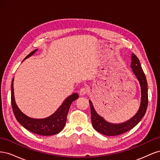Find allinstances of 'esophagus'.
<instances>
[{"label":"esophagus","instance_id":"obj_1","mask_svg":"<svg viewBox=\"0 0 160 160\" xmlns=\"http://www.w3.org/2000/svg\"><path fill=\"white\" fill-rule=\"evenodd\" d=\"M87 93V89L85 88H82L79 90V94L80 95H84Z\"/></svg>","mask_w":160,"mask_h":160}]
</instances>
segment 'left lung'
Segmentation results:
<instances>
[{"instance_id":"obj_1","label":"left lung","mask_w":160,"mask_h":160,"mask_svg":"<svg viewBox=\"0 0 160 160\" xmlns=\"http://www.w3.org/2000/svg\"><path fill=\"white\" fill-rule=\"evenodd\" d=\"M132 62L131 63V67L132 68L133 73L138 78L141 85L142 101L139 109L138 113L128 122L119 124H113L107 122L102 117L97 113L91 101H89L92 125L93 128L101 134L108 135V136H115V135H121L133 129L135 125H137L146 112L148 105V83L146 77L140 65L139 59L134 53L132 55Z\"/></svg>"}]
</instances>
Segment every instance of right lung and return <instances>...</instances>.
<instances>
[{"label":"right lung","mask_w":160,"mask_h":160,"mask_svg":"<svg viewBox=\"0 0 160 160\" xmlns=\"http://www.w3.org/2000/svg\"><path fill=\"white\" fill-rule=\"evenodd\" d=\"M37 49L32 51L24 60L35 53ZM13 80L11 84V104L14 116L21 125L30 132L40 135H52L59 133L65 127L67 115L72 101L78 99L79 95L73 93L68 97L55 112L49 118L45 119H32L27 117L18 109L15 103L14 96Z\"/></svg>","instance_id":"right-lung-1"}]
</instances>
